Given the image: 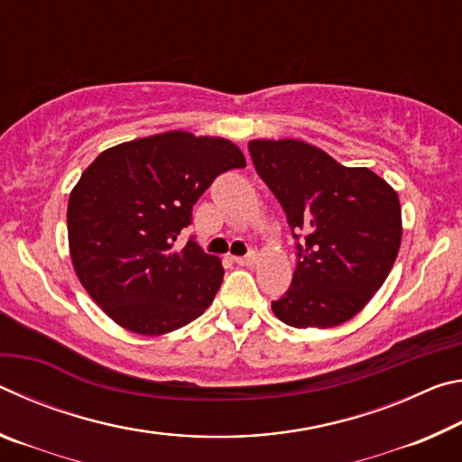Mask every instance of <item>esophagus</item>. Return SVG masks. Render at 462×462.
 <instances>
[{
  "label": "esophagus",
  "instance_id": "obj_1",
  "mask_svg": "<svg viewBox=\"0 0 462 462\" xmlns=\"http://www.w3.org/2000/svg\"><path fill=\"white\" fill-rule=\"evenodd\" d=\"M234 261H236L240 267H250V264L256 263V253H254V250H248L245 256H236Z\"/></svg>",
  "mask_w": 462,
  "mask_h": 462
}]
</instances>
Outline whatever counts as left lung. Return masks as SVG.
<instances>
[{"label":"left lung","instance_id":"left-lung-1","mask_svg":"<svg viewBox=\"0 0 462 462\" xmlns=\"http://www.w3.org/2000/svg\"><path fill=\"white\" fill-rule=\"evenodd\" d=\"M248 151L297 248L291 285L271 303L273 311L293 328L346 322L383 285L400 253V198L371 169L344 167L301 140H250Z\"/></svg>","mask_w":462,"mask_h":462}]
</instances>
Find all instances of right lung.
Segmentation results:
<instances>
[{"label": "right lung", "instance_id": "1", "mask_svg": "<svg viewBox=\"0 0 462 462\" xmlns=\"http://www.w3.org/2000/svg\"><path fill=\"white\" fill-rule=\"evenodd\" d=\"M242 167L230 140L173 130L107 148L85 169L69 195V248L85 291L116 324L167 334L214 301L220 259L175 242L214 179Z\"/></svg>", "mask_w": 462, "mask_h": 462}]
</instances>
